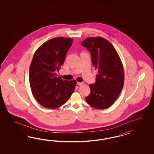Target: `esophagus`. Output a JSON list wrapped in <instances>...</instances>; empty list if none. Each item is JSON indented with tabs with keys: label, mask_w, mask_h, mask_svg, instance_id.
<instances>
[{
	"label": "esophagus",
	"mask_w": 154,
	"mask_h": 154,
	"mask_svg": "<svg viewBox=\"0 0 154 154\" xmlns=\"http://www.w3.org/2000/svg\"><path fill=\"white\" fill-rule=\"evenodd\" d=\"M83 84H84V82H77V85H78L79 86H81V85H82Z\"/></svg>",
	"instance_id": "34e87169"
}]
</instances>
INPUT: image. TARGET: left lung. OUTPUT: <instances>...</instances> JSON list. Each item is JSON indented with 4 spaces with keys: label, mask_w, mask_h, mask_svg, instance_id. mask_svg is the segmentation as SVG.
Here are the masks:
<instances>
[{
    "label": "left lung",
    "mask_w": 154,
    "mask_h": 154,
    "mask_svg": "<svg viewBox=\"0 0 154 154\" xmlns=\"http://www.w3.org/2000/svg\"><path fill=\"white\" fill-rule=\"evenodd\" d=\"M90 52L95 69L98 70L91 92L85 98L91 107L104 109L111 107L121 93L124 72L121 59L112 44L103 38H87L81 43Z\"/></svg>",
    "instance_id": "1"
}]
</instances>
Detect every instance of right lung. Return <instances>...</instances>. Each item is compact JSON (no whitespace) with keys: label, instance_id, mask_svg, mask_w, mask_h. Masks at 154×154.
Here are the masks:
<instances>
[{"label":"right lung","instance_id":"add662e5","mask_svg":"<svg viewBox=\"0 0 154 154\" xmlns=\"http://www.w3.org/2000/svg\"><path fill=\"white\" fill-rule=\"evenodd\" d=\"M72 43V38H53L42 44L33 56L29 68L30 88L38 102L47 108L60 107L75 90V80H63L56 75Z\"/></svg>","mask_w":154,"mask_h":154}]
</instances>
